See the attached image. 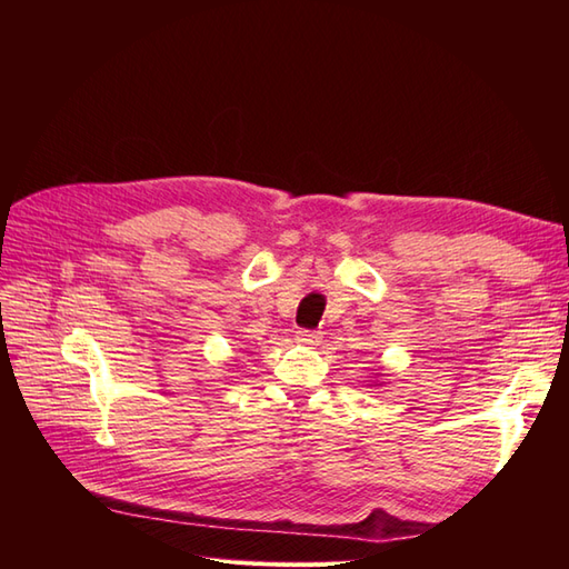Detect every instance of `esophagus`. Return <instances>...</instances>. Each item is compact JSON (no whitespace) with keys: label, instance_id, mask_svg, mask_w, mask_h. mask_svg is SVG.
Wrapping results in <instances>:
<instances>
[{"label":"esophagus","instance_id":"obj_1","mask_svg":"<svg viewBox=\"0 0 569 569\" xmlns=\"http://www.w3.org/2000/svg\"><path fill=\"white\" fill-rule=\"evenodd\" d=\"M297 339L301 343H318L320 341L318 332H313V330H297Z\"/></svg>","mask_w":569,"mask_h":569}]
</instances>
